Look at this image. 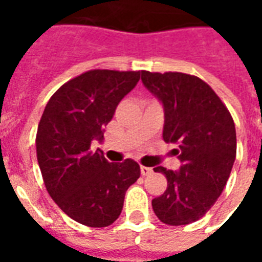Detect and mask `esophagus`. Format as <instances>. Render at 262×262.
<instances>
[{
	"mask_svg": "<svg viewBox=\"0 0 262 262\" xmlns=\"http://www.w3.org/2000/svg\"><path fill=\"white\" fill-rule=\"evenodd\" d=\"M140 172H142V176H150L153 170L150 168V167H144V165H140Z\"/></svg>",
	"mask_w": 262,
	"mask_h": 262,
	"instance_id": "obj_1",
	"label": "esophagus"
}]
</instances>
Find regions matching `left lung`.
<instances>
[{"instance_id": "8db88e82", "label": "left lung", "mask_w": 262, "mask_h": 262, "mask_svg": "<svg viewBox=\"0 0 262 262\" xmlns=\"http://www.w3.org/2000/svg\"><path fill=\"white\" fill-rule=\"evenodd\" d=\"M142 81L164 106L165 143L178 144V171L156 167L167 189L151 201L156 216L170 226L199 220L217 201L236 160V127L210 86L184 73L142 71Z\"/></svg>"}]
</instances>
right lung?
I'll return each mask as SVG.
<instances>
[{
	"label": "right lung",
	"mask_w": 262,
	"mask_h": 262,
	"mask_svg": "<svg viewBox=\"0 0 262 262\" xmlns=\"http://www.w3.org/2000/svg\"><path fill=\"white\" fill-rule=\"evenodd\" d=\"M139 80L140 71L90 70L60 86L43 111L36 135L43 181L59 208L81 225H112L140 177L136 161L109 163L101 150H91Z\"/></svg>",
	"instance_id": "add662e5"
}]
</instances>
